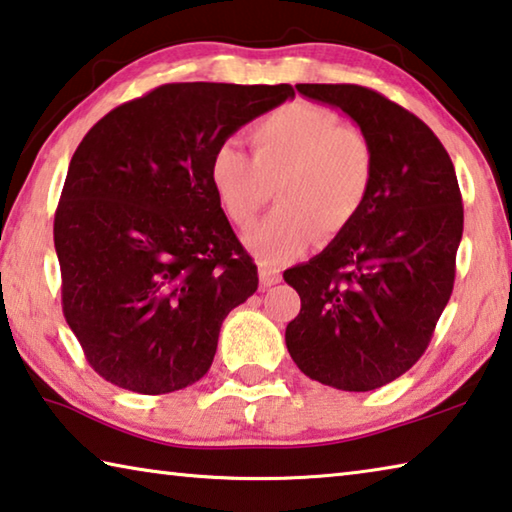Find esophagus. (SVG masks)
Listing matches in <instances>:
<instances>
[{
	"mask_svg": "<svg viewBox=\"0 0 512 512\" xmlns=\"http://www.w3.org/2000/svg\"><path fill=\"white\" fill-rule=\"evenodd\" d=\"M280 280H282V275H280V271H277V268L268 266V264H259V282H262L264 289L273 287V284H277Z\"/></svg>",
	"mask_w": 512,
	"mask_h": 512,
	"instance_id": "esophagus-1",
	"label": "esophagus"
}]
</instances>
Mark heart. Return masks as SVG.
Listing matches in <instances>:
<instances>
[{
	"mask_svg": "<svg viewBox=\"0 0 512 512\" xmlns=\"http://www.w3.org/2000/svg\"><path fill=\"white\" fill-rule=\"evenodd\" d=\"M253 155L235 142L214 146L207 162L212 192L228 221L248 228L271 198L277 205L246 235V244L268 266L307 250L323 232L343 235L359 219L375 183L377 158L370 137L341 124L332 110L287 103L250 128Z\"/></svg>",
	"mask_w": 512,
	"mask_h": 512,
	"instance_id": "1",
	"label": "heart"
}]
</instances>
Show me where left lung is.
Here are the masks:
<instances>
[{"mask_svg":"<svg viewBox=\"0 0 512 512\" xmlns=\"http://www.w3.org/2000/svg\"><path fill=\"white\" fill-rule=\"evenodd\" d=\"M296 90L343 110L370 137L377 169L359 219L323 253L284 271L300 296L284 339L309 379L375 391L422 357L452 296L461 189L445 146L413 112L361 85Z\"/></svg>","mask_w":512,"mask_h":512,"instance_id":"8db88e82","label":"left lung"}]
</instances>
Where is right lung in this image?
I'll return each mask as SVG.
<instances>
[{
  "mask_svg": "<svg viewBox=\"0 0 512 512\" xmlns=\"http://www.w3.org/2000/svg\"><path fill=\"white\" fill-rule=\"evenodd\" d=\"M291 97L287 83H167L110 110L74 151L54 219L63 314L110 384L164 395L210 370L225 316L259 280L207 162Z\"/></svg>",
  "mask_w": 512,
  "mask_h": 512,
  "instance_id": "1",
  "label": "right lung"
}]
</instances>
